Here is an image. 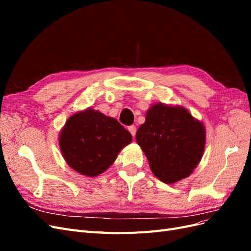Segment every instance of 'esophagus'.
I'll use <instances>...</instances> for the list:
<instances>
[{
    "label": "esophagus",
    "mask_w": 251,
    "mask_h": 251,
    "mask_svg": "<svg viewBox=\"0 0 251 251\" xmlns=\"http://www.w3.org/2000/svg\"><path fill=\"white\" fill-rule=\"evenodd\" d=\"M128 131H130V133L132 134L133 137H135V135H136V126H128Z\"/></svg>",
    "instance_id": "1"
}]
</instances>
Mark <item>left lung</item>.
<instances>
[{"mask_svg": "<svg viewBox=\"0 0 251 251\" xmlns=\"http://www.w3.org/2000/svg\"><path fill=\"white\" fill-rule=\"evenodd\" d=\"M155 176L166 184L187 178L204 154L206 131L181 105L154 103L136 133Z\"/></svg>", "mask_w": 251, "mask_h": 251, "instance_id": "left-lung-1", "label": "left lung"}]
</instances>
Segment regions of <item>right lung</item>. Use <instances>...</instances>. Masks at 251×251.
I'll list each match as a JSON object with an SVG mask.
<instances>
[{"mask_svg":"<svg viewBox=\"0 0 251 251\" xmlns=\"http://www.w3.org/2000/svg\"><path fill=\"white\" fill-rule=\"evenodd\" d=\"M59 149L67 164L76 173L96 177L107 171L132 135L115 118L88 108L74 113L63 126Z\"/></svg>","mask_w":251,"mask_h":251,"instance_id":"add662e5","label":"right lung"}]
</instances>
